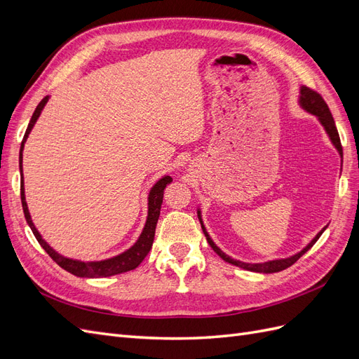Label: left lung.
I'll use <instances>...</instances> for the list:
<instances>
[{"label":"left lung","instance_id":"obj_1","mask_svg":"<svg viewBox=\"0 0 359 359\" xmlns=\"http://www.w3.org/2000/svg\"><path fill=\"white\" fill-rule=\"evenodd\" d=\"M299 103H301V106H302L304 109H306L307 112H310V114H313V115H316V116L319 118V121L322 123V126L325 127V130H327V133L330 135V137H331V140H332V144L335 145L337 149H339V153H340L341 157H343V148H341V142H340V136H339V132H337V127H335V123H334V118H332V115H331L330 107H328L327 102L323 100V97H322L318 91H314V90L309 88V86H301ZM198 217H199V222H201V226H202V231H203V233H205V236H206V241H208V244L211 245V248H212L214 252H215L217 255H219L223 260H226V262H229V264H232V265H235V266H240V268H243V269L255 271V273H264V274L278 273V271H283V269L292 266L304 253L309 252V250L314 245V243H316V241L319 240V236L322 235V232H323L325 229H327V226H325L323 229H322L316 236L313 238L311 243H310L306 248L301 250V252L297 253L295 256H290V257H287V259L269 260V262H265V264H245V262H240V260H235V259L227 256L226 253H223L222 250L214 244V241L210 238L208 232H206L205 226H203V223H202V219H201V211H198Z\"/></svg>","mask_w":359,"mask_h":359}]
</instances>
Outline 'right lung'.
I'll return each instance as SVG.
<instances>
[{
	"instance_id": "add662e5",
	"label": "right lung",
	"mask_w": 359,
	"mask_h": 359,
	"mask_svg": "<svg viewBox=\"0 0 359 359\" xmlns=\"http://www.w3.org/2000/svg\"><path fill=\"white\" fill-rule=\"evenodd\" d=\"M49 99V95H46L37 107L34 114L31 116V121L27 127V132L24 135V140L20 144V153H19V166H20V175H22V149H24V144L25 140L31 132L32 126L36 124L37 118L41 112L43 107H45L46 102ZM172 178L170 177H163L160 181H157L156 186L151 189L149 196H148V219L145 223V227L142 233H140L139 240L136 241V244L128 248L127 252L118 255L112 259H106V260H100V262H81V260H74V259H67L61 255H58L55 250H53L45 240H43L41 235L37 232L34 223L31 220V215L28 211V206L25 202V191H24V177H22V184H20V201H22V208H24V214H25V220L29 224L32 233H34L36 240L39 241V244L43 247V250L55 260V262L62 268L69 271L70 274L78 276V277H86V278H100V277H111L115 274H121V273H127V271H132L135 268L139 266V264L142 262L145 259V256L149 253L151 247H153V241H154V233H156V226L158 222V215H160V210H161V203H163V191H165L168 184H170Z\"/></svg>"
}]
</instances>
